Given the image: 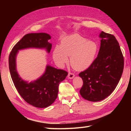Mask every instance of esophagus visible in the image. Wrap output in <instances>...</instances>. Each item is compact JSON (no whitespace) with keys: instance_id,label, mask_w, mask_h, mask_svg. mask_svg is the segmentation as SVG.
Returning <instances> with one entry per match:
<instances>
[{"instance_id":"34e87169","label":"esophagus","mask_w":131,"mask_h":131,"mask_svg":"<svg viewBox=\"0 0 131 131\" xmlns=\"http://www.w3.org/2000/svg\"><path fill=\"white\" fill-rule=\"evenodd\" d=\"M68 78H69V79H73V78L75 77V75L72 73H69L68 74Z\"/></svg>"}]
</instances>
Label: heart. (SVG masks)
I'll return each instance as SVG.
<instances>
[{
    "mask_svg": "<svg viewBox=\"0 0 131 131\" xmlns=\"http://www.w3.org/2000/svg\"><path fill=\"white\" fill-rule=\"evenodd\" d=\"M98 46L93 41L87 40L78 34L66 37L61 40L59 47H56L52 53L53 58L57 65L62 67L69 61L77 70H84L93 63Z\"/></svg>",
    "mask_w": 131,
    "mask_h": 131,
    "instance_id": "heart-1",
    "label": "heart"
}]
</instances>
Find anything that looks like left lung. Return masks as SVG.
<instances>
[{
  "mask_svg": "<svg viewBox=\"0 0 131 131\" xmlns=\"http://www.w3.org/2000/svg\"><path fill=\"white\" fill-rule=\"evenodd\" d=\"M99 54L92 65L79 76L83 81L80 94L90 101H101L110 95L121 79L124 58L113 35L102 31Z\"/></svg>",
  "mask_w": 131,
  "mask_h": 131,
  "instance_id": "obj_1",
  "label": "left lung"
}]
</instances>
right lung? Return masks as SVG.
Returning a JSON list of instances; mask_svg holds the SVG:
<instances>
[{
  "label": "right lung",
  "mask_w": 131,
  "mask_h": 131,
  "mask_svg": "<svg viewBox=\"0 0 131 131\" xmlns=\"http://www.w3.org/2000/svg\"><path fill=\"white\" fill-rule=\"evenodd\" d=\"M51 36L47 33H30L25 35L13 47L9 56V68L16 90L24 100L36 107L44 108L54 102L57 97L58 85L66 78L68 72L47 65L42 76L29 83L23 80L17 71L16 56L19 50L44 48L49 53L52 44L48 42Z\"/></svg>",
  "instance_id": "right-lung-1"
}]
</instances>
